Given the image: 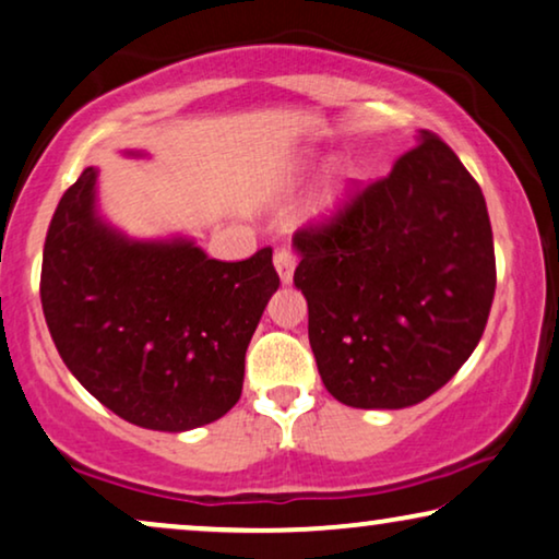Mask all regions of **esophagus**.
Wrapping results in <instances>:
<instances>
[{"instance_id":"esophagus-1","label":"esophagus","mask_w":559,"mask_h":559,"mask_svg":"<svg viewBox=\"0 0 559 559\" xmlns=\"http://www.w3.org/2000/svg\"><path fill=\"white\" fill-rule=\"evenodd\" d=\"M295 264H297V254L289 247H280L274 251V266H277L280 272V280L285 282H293V274H295Z\"/></svg>"}]
</instances>
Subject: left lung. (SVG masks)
<instances>
[{"label": "left lung", "instance_id": "obj_1", "mask_svg": "<svg viewBox=\"0 0 559 559\" xmlns=\"http://www.w3.org/2000/svg\"><path fill=\"white\" fill-rule=\"evenodd\" d=\"M331 216L295 231L320 379L361 409H402L445 386L486 331L493 234L478 182L438 134Z\"/></svg>", "mask_w": 559, "mask_h": 559}]
</instances>
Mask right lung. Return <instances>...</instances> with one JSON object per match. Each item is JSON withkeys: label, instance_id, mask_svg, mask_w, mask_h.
<instances>
[{"label": "right lung", "instance_id": "1", "mask_svg": "<svg viewBox=\"0 0 559 559\" xmlns=\"http://www.w3.org/2000/svg\"><path fill=\"white\" fill-rule=\"evenodd\" d=\"M94 186L86 167L45 236L40 300L60 358L132 425L180 432L224 417L280 287L272 249L218 262L190 241H127L96 218Z\"/></svg>", "mask_w": 559, "mask_h": 559}]
</instances>
